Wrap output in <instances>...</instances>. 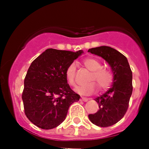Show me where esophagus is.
<instances>
[{
	"mask_svg": "<svg viewBox=\"0 0 149 149\" xmlns=\"http://www.w3.org/2000/svg\"><path fill=\"white\" fill-rule=\"evenodd\" d=\"M88 100V98H85V97H81L80 99V101H83V102H87Z\"/></svg>",
	"mask_w": 149,
	"mask_h": 149,
	"instance_id": "1",
	"label": "esophagus"
}]
</instances>
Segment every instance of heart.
<instances>
[{"instance_id": "b5f03b06", "label": "heart", "mask_w": 149, "mask_h": 149, "mask_svg": "<svg viewBox=\"0 0 149 149\" xmlns=\"http://www.w3.org/2000/svg\"><path fill=\"white\" fill-rule=\"evenodd\" d=\"M84 66L90 70L91 75L88 79V83L76 88V91L81 95H90L97 90L96 82L101 90L109 88L112 82V75L109 70L101 68V63L94 58H86L83 61ZM76 65L72 63L65 70V78L71 86H76Z\"/></svg>"}]
</instances>
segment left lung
I'll return each mask as SVG.
<instances>
[{
    "label": "left lung",
    "instance_id": "1",
    "mask_svg": "<svg viewBox=\"0 0 149 149\" xmlns=\"http://www.w3.org/2000/svg\"><path fill=\"white\" fill-rule=\"evenodd\" d=\"M88 52L105 60L113 73L112 87L94 100L100 109L96 113L88 115L93 124L109 127L120 120L127 112L133 92L131 69L126 57L110 47L91 48Z\"/></svg>",
    "mask_w": 149,
    "mask_h": 149
}]
</instances>
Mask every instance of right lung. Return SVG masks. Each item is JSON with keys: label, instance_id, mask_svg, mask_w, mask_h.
<instances>
[{"label": "right lung", "instance_id": "right-lung-1", "mask_svg": "<svg viewBox=\"0 0 149 149\" xmlns=\"http://www.w3.org/2000/svg\"><path fill=\"white\" fill-rule=\"evenodd\" d=\"M82 53L49 48L30 65L22 100L25 115L37 127H56L65 120L69 107L79 100L68 84L65 70Z\"/></svg>", "mask_w": 149, "mask_h": 149}]
</instances>
